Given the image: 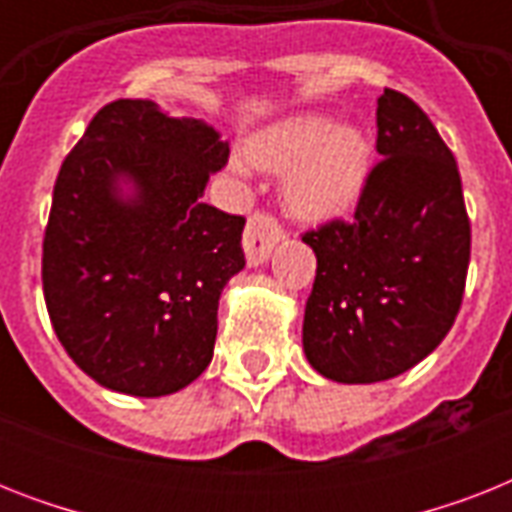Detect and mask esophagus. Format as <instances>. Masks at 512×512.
I'll list each match as a JSON object with an SVG mask.
<instances>
[{"instance_id":"esophagus-1","label":"esophagus","mask_w":512,"mask_h":512,"mask_svg":"<svg viewBox=\"0 0 512 512\" xmlns=\"http://www.w3.org/2000/svg\"><path fill=\"white\" fill-rule=\"evenodd\" d=\"M281 239H284V228L276 217H271L268 212H255L249 217L247 228H244V255H247L249 268L263 265Z\"/></svg>"}]
</instances>
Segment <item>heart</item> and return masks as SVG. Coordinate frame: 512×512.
Masks as SVG:
<instances>
[{"label":"heart","mask_w":512,"mask_h":512,"mask_svg":"<svg viewBox=\"0 0 512 512\" xmlns=\"http://www.w3.org/2000/svg\"><path fill=\"white\" fill-rule=\"evenodd\" d=\"M249 162L287 172L284 199L308 220L348 212L366 188L372 170V143L350 124L332 116L300 114L271 124L247 143Z\"/></svg>","instance_id":"b5f03b06"}]
</instances>
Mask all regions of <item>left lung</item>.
<instances>
[{
	"mask_svg": "<svg viewBox=\"0 0 512 512\" xmlns=\"http://www.w3.org/2000/svg\"><path fill=\"white\" fill-rule=\"evenodd\" d=\"M377 154L350 223L303 241L316 252L303 350L327 380L404 374L452 329L470 263V220L452 151L412 98H377Z\"/></svg>",
	"mask_w": 512,
	"mask_h": 512,
	"instance_id": "8db88e82",
	"label": "left lung"
}]
</instances>
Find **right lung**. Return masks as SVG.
Listing matches in <instances>:
<instances>
[{
    "mask_svg": "<svg viewBox=\"0 0 512 512\" xmlns=\"http://www.w3.org/2000/svg\"><path fill=\"white\" fill-rule=\"evenodd\" d=\"M228 143L154 100H114L66 156L44 231L42 287L74 364L156 398L212 361L217 303L244 268V217L201 201Z\"/></svg>",
    "mask_w": 512,
    "mask_h": 512,
    "instance_id": "right-lung-1",
    "label": "right lung"
}]
</instances>
